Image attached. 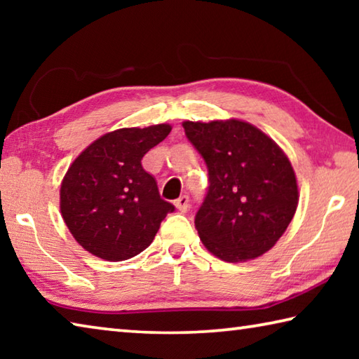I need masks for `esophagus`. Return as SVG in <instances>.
Instances as JSON below:
<instances>
[{"mask_svg": "<svg viewBox=\"0 0 359 359\" xmlns=\"http://www.w3.org/2000/svg\"><path fill=\"white\" fill-rule=\"evenodd\" d=\"M175 208H177L180 212H187V209L190 208V198L187 194H182L177 199H175Z\"/></svg>", "mask_w": 359, "mask_h": 359, "instance_id": "esophagus-1", "label": "esophagus"}]
</instances>
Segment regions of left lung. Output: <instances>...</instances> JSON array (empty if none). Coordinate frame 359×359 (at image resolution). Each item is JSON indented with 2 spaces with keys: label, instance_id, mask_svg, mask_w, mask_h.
<instances>
[{
  "label": "left lung",
  "instance_id": "8db88e82",
  "mask_svg": "<svg viewBox=\"0 0 359 359\" xmlns=\"http://www.w3.org/2000/svg\"><path fill=\"white\" fill-rule=\"evenodd\" d=\"M209 171L194 217L205 248L228 263L259 257L282 238L297 208L293 166L283 150L247 121H184Z\"/></svg>",
  "mask_w": 359,
  "mask_h": 359
}]
</instances>
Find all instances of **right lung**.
Listing matches in <instances>:
<instances>
[{"mask_svg": "<svg viewBox=\"0 0 359 359\" xmlns=\"http://www.w3.org/2000/svg\"><path fill=\"white\" fill-rule=\"evenodd\" d=\"M171 130L168 123L115 130L72 161L60 188V210L85 250L123 261L151 244L174 205L161 199L141 161Z\"/></svg>", "mask_w": 359, "mask_h": 359, "instance_id": "right-lung-1", "label": "right lung"}]
</instances>
